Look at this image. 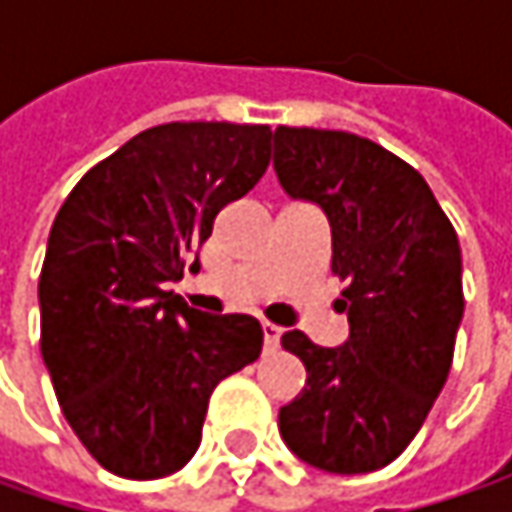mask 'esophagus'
<instances>
[{
  "instance_id": "obj_1",
  "label": "esophagus",
  "mask_w": 512,
  "mask_h": 512,
  "mask_svg": "<svg viewBox=\"0 0 512 512\" xmlns=\"http://www.w3.org/2000/svg\"><path fill=\"white\" fill-rule=\"evenodd\" d=\"M262 336H265V350H273V347H279L282 330L276 325H270V322H265V325H262Z\"/></svg>"
}]
</instances>
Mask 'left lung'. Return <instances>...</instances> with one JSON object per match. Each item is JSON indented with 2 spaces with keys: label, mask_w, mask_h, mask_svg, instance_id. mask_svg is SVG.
Segmentation results:
<instances>
[{
  "label": "left lung",
  "mask_w": 512,
  "mask_h": 512,
  "mask_svg": "<svg viewBox=\"0 0 512 512\" xmlns=\"http://www.w3.org/2000/svg\"><path fill=\"white\" fill-rule=\"evenodd\" d=\"M273 150L287 193L325 210L350 322L342 347L282 336L307 379L279 430L302 462L370 473L402 456L447 382L464 313L459 239L419 170L370 139L279 125Z\"/></svg>",
  "instance_id": "1"
}]
</instances>
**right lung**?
Instances as JSON below:
<instances>
[{
  "label": "right lung",
  "mask_w": 512,
  "mask_h": 512,
  "mask_svg": "<svg viewBox=\"0 0 512 512\" xmlns=\"http://www.w3.org/2000/svg\"><path fill=\"white\" fill-rule=\"evenodd\" d=\"M270 139L267 125L233 122L142 130L93 165L53 219L42 359L79 442L122 479L185 467L213 387L262 353L253 316H205L165 282L182 279L216 213L265 176Z\"/></svg>",
  "instance_id": "right-lung-1"
}]
</instances>
